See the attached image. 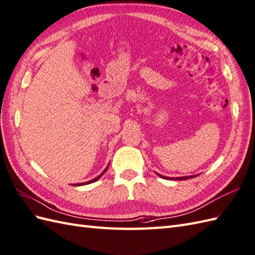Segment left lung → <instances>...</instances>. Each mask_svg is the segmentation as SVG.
Instances as JSON below:
<instances>
[{"mask_svg":"<svg viewBox=\"0 0 255 255\" xmlns=\"http://www.w3.org/2000/svg\"><path fill=\"white\" fill-rule=\"evenodd\" d=\"M158 174V173H157ZM160 178H162V179H167V180H186V179H191V178H193V177H196V175H191V177H180V178H168V177H164V175H161V174H158Z\"/></svg>","mask_w":255,"mask_h":255,"instance_id":"8db88e82","label":"left lung"}]
</instances>
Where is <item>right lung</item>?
I'll list each match as a JSON object with an SVG mask.
<instances>
[{"mask_svg": "<svg viewBox=\"0 0 255 255\" xmlns=\"http://www.w3.org/2000/svg\"><path fill=\"white\" fill-rule=\"evenodd\" d=\"M107 169H108V167H107ZM107 169H106V170H104V171H103L101 174H99V175H98L97 178H95V179H93V180H90V181H88V182H85V183H82V184H73V185H76V186H78V185H84V184H89V183H93V182H96V181H98V180H99V179L102 177L103 173L107 171Z\"/></svg>", "mask_w": 255, "mask_h": 255, "instance_id": "add662e5", "label": "right lung"}]
</instances>
